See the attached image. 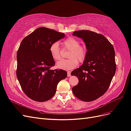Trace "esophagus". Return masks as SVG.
<instances>
[{
    "label": "esophagus",
    "instance_id": "34e87169",
    "mask_svg": "<svg viewBox=\"0 0 131 131\" xmlns=\"http://www.w3.org/2000/svg\"><path fill=\"white\" fill-rule=\"evenodd\" d=\"M71 75V72L70 71H67V76L70 77Z\"/></svg>",
    "mask_w": 131,
    "mask_h": 131
}]
</instances>
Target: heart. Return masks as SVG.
I'll return each instance as SVG.
<instances>
[{"label":"heart","mask_w":131,"mask_h":131,"mask_svg":"<svg viewBox=\"0 0 131 131\" xmlns=\"http://www.w3.org/2000/svg\"><path fill=\"white\" fill-rule=\"evenodd\" d=\"M62 46L68 49H70L68 58L69 59L61 60L57 64L58 69L71 70L78 65V61L83 62L86 56L87 50L84 46L80 45L78 40L74 37H69L65 40L62 43ZM49 52L53 59L57 61L61 59L59 44L58 42H54L50 46Z\"/></svg>","instance_id":"heart-1"}]
</instances>
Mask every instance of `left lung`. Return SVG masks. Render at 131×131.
<instances>
[{
  "label": "left lung",
  "mask_w": 131,
  "mask_h": 131,
  "mask_svg": "<svg viewBox=\"0 0 131 131\" xmlns=\"http://www.w3.org/2000/svg\"><path fill=\"white\" fill-rule=\"evenodd\" d=\"M72 35L83 40L87 54L83 64L71 72L79 80L72 90L78 99L91 102L102 96L110 85L116 69L114 49L100 34L85 30Z\"/></svg>",
  "instance_id": "8db88e82"
}]
</instances>
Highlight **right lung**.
I'll use <instances>...</instances> for the list:
<instances>
[{"instance_id": "add662e5", "label": "right lung", "mask_w": 131, "mask_h": 131, "mask_svg": "<svg viewBox=\"0 0 131 131\" xmlns=\"http://www.w3.org/2000/svg\"><path fill=\"white\" fill-rule=\"evenodd\" d=\"M62 32L45 27L36 29L24 37L17 52L16 75L22 90L37 102L52 98L61 80L67 77L62 70H50L55 65L50 46L65 37Z\"/></svg>"}]
</instances>
